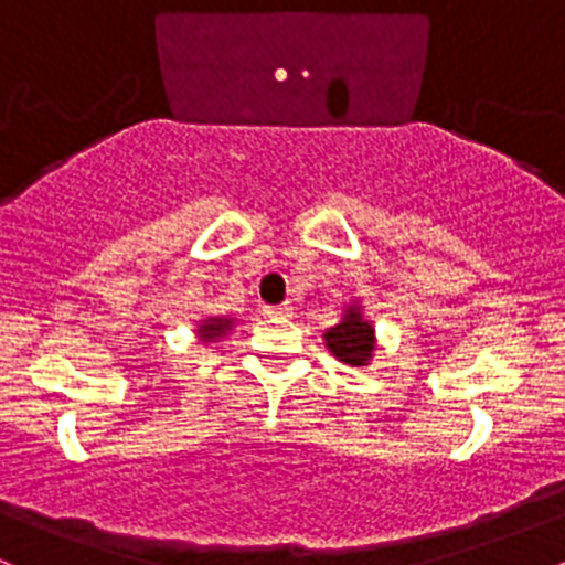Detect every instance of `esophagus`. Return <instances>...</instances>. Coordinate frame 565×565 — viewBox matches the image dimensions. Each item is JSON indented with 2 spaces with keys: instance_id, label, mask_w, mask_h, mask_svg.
Here are the masks:
<instances>
[{
  "instance_id": "esophagus-1",
  "label": "esophagus",
  "mask_w": 565,
  "mask_h": 565,
  "mask_svg": "<svg viewBox=\"0 0 565 565\" xmlns=\"http://www.w3.org/2000/svg\"><path fill=\"white\" fill-rule=\"evenodd\" d=\"M264 316H269V318H290V316H294V307H290L288 301H285V305H277V307H264Z\"/></svg>"
}]
</instances>
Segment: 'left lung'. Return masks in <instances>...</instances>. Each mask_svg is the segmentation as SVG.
<instances>
[{
  "instance_id": "1",
  "label": "left lung",
  "mask_w": 565,
  "mask_h": 565,
  "mask_svg": "<svg viewBox=\"0 0 565 565\" xmlns=\"http://www.w3.org/2000/svg\"><path fill=\"white\" fill-rule=\"evenodd\" d=\"M326 345L334 353L340 362L353 364V367H362L367 364L372 356V348H375V340H372V326L359 316L356 310L348 312L342 318V323H337L334 329L326 331Z\"/></svg>"
}]
</instances>
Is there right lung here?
<instances>
[{"label": "right lung", "mask_w": 565, "mask_h": 565, "mask_svg": "<svg viewBox=\"0 0 565 565\" xmlns=\"http://www.w3.org/2000/svg\"><path fill=\"white\" fill-rule=\"evenodd\" d=\"M225 326H228V321H209V323L201 326V334L209 340V337H217L220 331L225 329Z\"/></svg>", "instance_id": "add662e5"}]
</instances>
